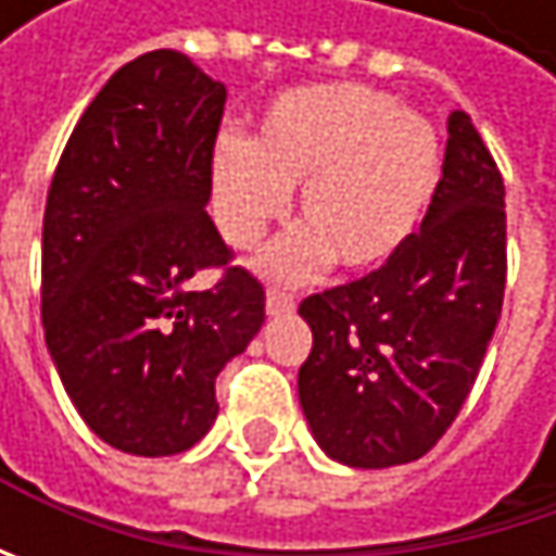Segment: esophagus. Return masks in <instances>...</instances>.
Returning a JSON list of instances; mask_svg holds the SVG:
<instances>
[{
	"instance_id": "1",
	"label": "esophagus",
	"mask_w": 556,
	"mask_h": 556,
	"mask_svg": "<svg viewBox=\"0 0 556 556\" xmlns=\"http://www.w3.org/2000/svg\"><path fill=\"white\" fill-rule=\"evenodd\" d=\"M292 312H295V299L289 292H279V289L267 292V315L270 318H282V315H292Z\"/></svg>"
}]
</instances>
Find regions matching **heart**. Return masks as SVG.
Returning <instances> with one entry per match:
<instances>
[{
	"label": "heart",
	"mask_w": 556,
	"mask_h": 556,
	"mask_svg": "<svg viewBox=\"0 0 556 556\" xmlns=\"http://www.w3.org/2000/svg\"><path fill=\"white\" fill-rule=\"evenodd\" d=\"M441 179L434 125L357 83L279 92L254 138L225 135L212 154V205L231 248H254L299 186L305 225L257 261L270 282H305L331 257L351 274L389 264L418 231Z\"/></svg>",
	"instance_id": "b5f03b06"
}]
</instances>
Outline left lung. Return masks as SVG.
<instances>
[{
	"mask_svg": "<svg viewBox=\"0 0 556 556\" xmlns=\"http://www.w3.org/2000/svg\"><path fill=\"white\" fill-rule=\"evenodd\" d=\"M505 292V186L470 115H447L421 228L364 279L308 295L299 405L318 447L357 470L425 457L483 367Z\"/></svg>",
	"mask_w": 556,
	"mask_h": 556,
	"instance_id": "1",
	"label": "left lung"
}]
</instances>
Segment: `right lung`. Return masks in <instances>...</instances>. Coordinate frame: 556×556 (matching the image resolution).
<instances>
[{
    "mask_svg": "<svg viewBox=\"0 0 556 556\" xmlns=\"http://www.w3.org/2000/svg\"><path fill=\"white\" fill-rule=\"evenodd\" d=\"M228 89L179 51L125 63L89 102L45 208L41 318L60 383L115 451L169 457L215 425V377L264 325V286L208 218Z\"/></svg>",
    "mask_w": 556,
    "mask_h": 556,
    "instance_id": "right-lung-1",
    "label": "right lung"
}]
</instances>
